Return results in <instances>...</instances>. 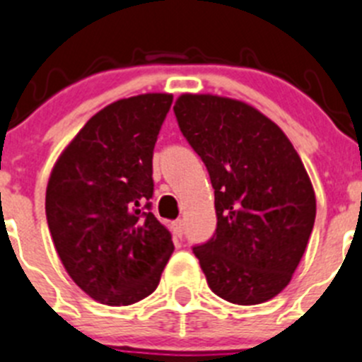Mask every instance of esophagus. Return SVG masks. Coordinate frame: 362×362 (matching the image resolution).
<instances>
[{
  "mask_svg": "<svg viewBox=\"0 0 362 362\" xmlns=\"http://www.w3.org/2000/svg\"><path fill=\"white\" fill-rule=\"evenodd\" d=\"M173 234L180 239L182 235H184V221H182V219H177V221L173 223Z\"/></svg>",
  "mask_w": 362,
  "mask_h": 362,
  "instance_id": "esophagus-1",
  "label": "esophagus"
}]
</instances>
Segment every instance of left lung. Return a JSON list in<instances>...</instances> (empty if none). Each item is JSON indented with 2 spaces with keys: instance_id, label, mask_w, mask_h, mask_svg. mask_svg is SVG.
<instances>
[{
  "instance_id": "8db88e82",
  "label": "left lung",
  "mask_w": 362,
  "mask_h": 362,
  "mask_svg": "<svg viewBox=\"0 0 362 362\" xmlns=\"http://www.w3.org/2000/svg\"><path fill=\"white\" fill-rule=\"evenodd\" d=\"M173 110L214 187L216 232L192 248L209 288L238 305L268 302L289 284L314 227L316 197L302 158L243 101L182 94Z\"/></svg>"
}]
</instances>
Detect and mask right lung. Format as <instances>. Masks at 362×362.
<instances>
[{"label":"right lung","mask_w":362,"mask_h":362,"mask_svg":"<svg viewBox=\"0 0 362 362\" xmlns=\"http://www.w3.org/2000/svg\"><path fill=\"white\" fill-rule=\"evenodd\" d=\"M171 94L114 101L94 114L53 165L46 219L74 284L107 305L157 289L175 246L151 212L153 148Z\"/></svg>","instance_id":"1"}]
</instances>
